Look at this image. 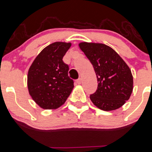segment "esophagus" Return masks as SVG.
I'll list each match as a JSON object with an SVG mask.
<instances>
[{
	"instance_id": "1",
	"label": "esophagus",
	"mask_w": 152,
	"mask_h": 152,
	"mask_svg": "<svg viewBox=\"0 0 152 152\" xmlns=\"http://www.w3.org/2000/svg\"><path fill=\"white\" fill-rule=\"evenodd\" d=\"M81 81H82V79H81V78H79V79H78L77 80H76V82L78 84H80L81 83Z\"/></svg>"
}]
</instances>
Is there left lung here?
Returning <instances> with one entry per match:
<instances>
[{
	"label": "left lung",
	"instance_id": "1",
	"mask_svg": "<svg viewBox=\"0 0 152 152\" xmlns=\"http://www.w3.org/2000/svg\"><path fill=\"white\" fill-rule=\"evenodd\" d=\"M79 47L97 75V88L90 95V100L105 111L120 108L129 100L133 89L130 68L112 48L105 44L82 42Z\"/></svg>",
	"mask_w": 152,
	"mask_h": 152
}]
</instances>
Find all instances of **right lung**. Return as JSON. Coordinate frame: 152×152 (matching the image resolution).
<instances>
[{"instance_id":"right-lung-1","label":"right lung","mask_w":152,"mask_h":152,"mask_svg":"<svg viewBox=\"0 0 152 152\" xmlns=\"http://www.w3.org/2000/svg\"><path fill=\"white\" fill-rule=\"evenodd\" d=\"M71 45V43L55 42L44 48L28 71L30 96L44 109L59 108L71 93L73 80L68 76V65L63 60Z\"/></svg>"}]
</instances>
